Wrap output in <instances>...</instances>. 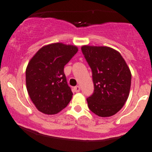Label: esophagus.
<instances>
[{"label":"esophagus","instance_id":"esophagus-1","mask_svg":"<svg viewBox=\"0 0 152 152\" xmlns=\"http://www.w3.org/2000/svg\"><path fill=\"white\" fill-rule=\"evenodd\" d=\"M74 91L76 92V93H79V91H80V87L79 86H76V87H74Z\"/></svg>","mask_w":152,"mask_h":152}]
</instances>
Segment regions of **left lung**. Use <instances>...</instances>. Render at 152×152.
<instances>
[{
    "label": "left lung",
    "instance_id": "1",
    "mask_svg": "<svg viewBox=\"0 0 152 152\" xmlns=\"http://www.w3.org/2000/svg\"><path fill=\"white\" fill-rule=\"evenodd\" d=\"M92 70L94 90L87 99L88 107L100 117L116 114L126 102L132 75L121 53L109 47H82Z\"/></svg>",
    "mask_w": 152,
    "mask_h": 152
}]
</instances>
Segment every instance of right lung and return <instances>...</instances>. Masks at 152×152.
<instances>
[{
    "instance_id": "right-lung-1",
    "label": "right lung",
    "mask_w": 152,
    "mask_h": 152,
    "mask_svg": "<svg viewBox=\"0 0 152 152\" xmlns=\"http://www.w3.org/2000/svg\"><path fill=\"white\" fill-rule=\"evenodd\" d=\"M78 48L65 44H50L39 49L26 70V88L39 111L54 115L67 107L73 96L64 67Z\"/></svg>"
}]
</instances>
